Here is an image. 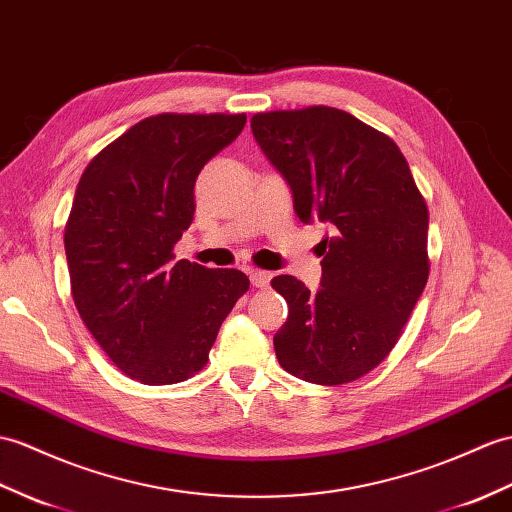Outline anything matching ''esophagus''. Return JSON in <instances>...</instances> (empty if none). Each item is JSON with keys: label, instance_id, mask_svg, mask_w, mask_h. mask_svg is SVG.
<instances>
[{"label": "esophagus", "instance_id": "obj_1", "mask_svg": "<svg viewBox=\"0 0 512 512\" xmlns=\"http://www.w3.org/2000/svg\"><path fill=\"white\" fill-rule=\"evenodd\" d=\"M270 279H272V272H268V270H257V268L251 270L253 288H268Z\"/></svg>", "mask_w": 512, "mask_h": 512}]
</instances>
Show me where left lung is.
<instances>
[{
	"label": "left lung",
	"mask_w": 512,
	"mask_h": 512,
	"mask_svg": "<svg viewBox=\"0 0 512 512\" xmlns=\"http://www.w3.org/2000/svg\"><path fill=\"white\" fill-rule=\"evenodd\" d=\"M251 128L296 216L331 229L316 292L290 275L272 279L290 310L277 360L305 382H353L395 347L427 283L425 200L395 141L347 111L257 113Z\"/></svg>",
	"instance_id": "1"
}]
</instances>
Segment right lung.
Here are the masks:
<instances>
[{
  "label": "right lung",
  "mask_w": 512,
  "mask_h": 512,
  "mask_svg": "<svg viewBox=\"0 0 512 512\" xmlns=\"http://www.w3.org/2000/svg\"><path fill=\"white\" fill-rule=\"evenodd\" d=\"M244 124V113L152 115L80 176L65 224L71 296L102 351L141 384L198 373L251 285L240 270L174 261L172 253L194 220L200 170Z\"/></svg>",
  "instance_id": "right-lung-1"
}]
</instances>
